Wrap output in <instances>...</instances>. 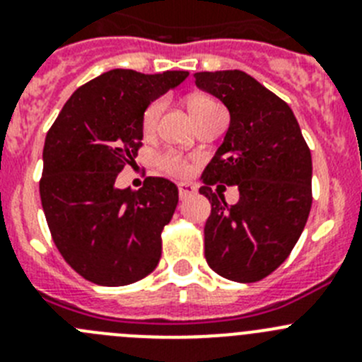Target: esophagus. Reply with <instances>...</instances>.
I'll use <instances>...</instances> for the list:
<instances>
[{"instance_id":"34e87169","label":"esophagus","mask_w":362,"mask_h":362,"mask_svg":"<svg viewBox=\"0 0 362 362\" xmlns=\"http://www.w3.org/2000/svg\"><path fill=\"white\" fill-rule=\"evenodd\" d=\"M196 194V187L190 183H179V197L181 199H187V197L194 196Z\"/></svg>"}]
</instances>
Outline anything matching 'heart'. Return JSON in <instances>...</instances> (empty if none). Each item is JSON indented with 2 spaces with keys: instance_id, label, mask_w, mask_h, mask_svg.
Here are the masks:
<instances>
[{
  "instance_id": "obj_1",
  "label": "heart",
  "mask_w": 362,
  "mask_h": 362,
  "mask_svg": "<svg viewBox=\"0 0 362 362\" xmlns=\"http://www.w3.org/2000/svg\"><path fill=\"white\" fill-rule=\"evenodd\" d=\"M188 108H190L194 119L197 121L199 117L206 116L209 112L219 108V105H217L216 101H212L210 98H204V95H196V98H192L190 101H188ZM161 110H163L161 101H152V103L146 107V110L143 112L141 129H143V134H145V136H150V134L156 130L159 116H161ZM158 166L161 168L163 172H166V174H170V175H175V177H179V175H185L188 172L187 161H185V159L175 152L159 153Z\"/></svg>"
}]
</instances>
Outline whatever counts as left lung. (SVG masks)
<instances>
[{
    "label": "left lung",
    "instance_id": "1",
    "mask_svg": "<svg viewBox=\"0 0 362 362\" xmlns=\"http://www.w3.org/2000/svg\"><path fill=\"white\" fill-rule=\"evenodd\" d=\"M201 90L230 112L225 141L204 168L199 194L212 212L204 225V257L216 274L255 283L293 250L312 209V153L292 108L241 70L194 74ZM238 186L240 201L218 191Z\"/></svg>",
    "mask_w": 362,
    "mask_h": 362
}]
</instances>
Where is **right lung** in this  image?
Wrapping results in <instances>:
<instances>
[{"instance_id": "add662e5", "label": "right lung", "mask_w": 362, "mask_h": 362, "mask_svg": "<svg viewBox=\"0 0 362 362\" xmlns=\"http://www.w3.org/2000/svg\"><path fill=\"white\" fill-rule=\"evenodd\" d=\"M187 76L185 70L101 74L70 95L47 132L40 179L47 225L63 259L90 283L124 286L158 267L177 187L146 177L139 190H119L116 177L136 165L145 108Z\"/></svg>"}]
</instances>
